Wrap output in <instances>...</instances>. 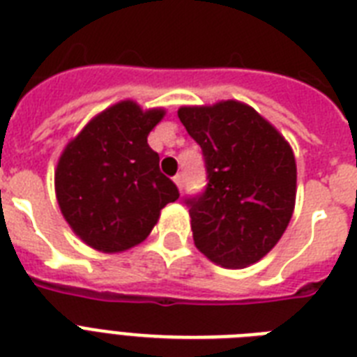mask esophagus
<instances>
[{"mask_svg": "<svg viewBox=\"0 0 357 357\" xmlns=\"http://www.w3.org/2000/svg\"><path fill=\"white\" fill-rule=\"evenodd\" d=\"M174 183L178 185L179 190H183V174H178V176H174Z\"/></svg>", "mask_w": 357, "mask_h": 357, "instance_id": "esophagus-1", "label": "esophagus"}]
</instances>
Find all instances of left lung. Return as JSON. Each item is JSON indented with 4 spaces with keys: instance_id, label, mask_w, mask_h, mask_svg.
<instances>
[{
    "instance_id": "8db88e82",
    "label": "left lung",
    "mask_w": 357,
    "mask_h": 357,
    "mask_svg": "<svg viewBox=\"0 0 357 357\" xmlns=\"http://www.w3.org/2000/svg\"><path fill=\"white\" fill-rule=\"evenodd\" d=\"M178 117L202 146L208 179L204 192L185 198L194 244L224 268L259 262L294 214V150L273 124L238 100L183 106Z\"/></svg>"
}]
</instances>
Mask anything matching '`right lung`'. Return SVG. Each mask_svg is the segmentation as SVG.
<instances>
[{
	"label": "right lung",
	"mask_w": 357,
	"mask_h": 357,
	"mask_svg": "<svg viewBox=\"0 0 357 357\" xmlns=\"http://www.w3.org/2000/svg\"><path fill=\"white\" fill-rule=\"evenodd\" d=\"M165 109L123 100L89 121L58 159L54 190L63 218L89 248L121 253L141 244L179 198L159 170L149 133Z\"/></svg>",
	"instance_id": "1"
}]
</instances>
